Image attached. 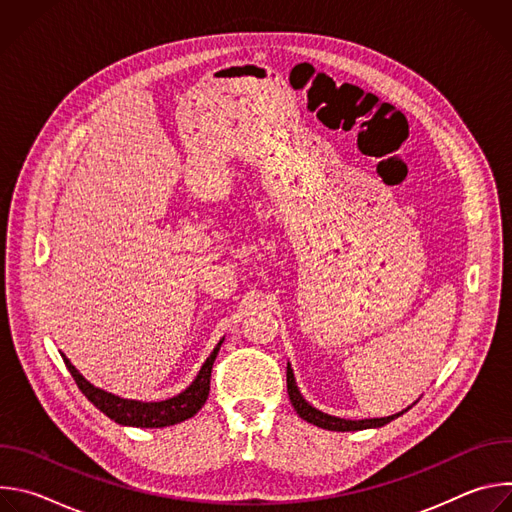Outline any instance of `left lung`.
<instances>
[{
	"label": "left lung",
	"mask_w": 512,
	"mask_h": 512,
	"mask_svg": "<svg viewBox=\"0 0 512 512\" xmlns=\"http://www.w3.org/2000/svg\"><path fill=\"white\" fill-rule=\"evenodd\" d=\"M287 393H289V401L291 405H294V409L298 411V415L302 419H306L308 423L312 425H318L322 429H328V431H360V429H373V427H383L387 423H391L395 417L403 415L405 411H409L413 405H409L407 409L395 413V415H389V417H373V419H344V417H336V415H330V413H324L320 409H316L314 405H310L304 395L300 393L298 389V383H296V377H294V369H291V364L287 362Z\"/></svg>",
	"instance_id": "obj_1"
}]
</instances>
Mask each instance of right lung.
Masks as SVG:
<instances>
[{"instance_id": "1", "label": "right lung", "mask_w": 512, "mask_h": 512, "mask_svg": "<svg viewBox=\"0 0 512 512\" xmlns=\"http://www.w3.org/2000/svg\"><path fill=\"white\" fill-rule=\"evenodd\" d=\"M223 340L225 338L218 340V344L214 346L210 356L204 360L196 379L182 393H178L170 399H164V401L125 399V397H119L105 389H99L75 369V364L66 358V354H62V360L66 364V369L70 371L72 379H75V383L83 391V395L115 423L131 425V427H168V425H176L180 421L194 417L206 403L208 391H210L212 364H214L218 350H221Z\"/></svg>"}]
</instances>
